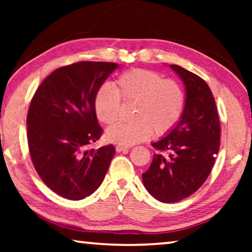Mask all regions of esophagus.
<instances>
[{
  "mask_svg": "<svg viewBox=\"0 0 252 252\" xmlns=\"http://www.w3.org/2000/svg\"><path fill=\"white\" fill-rule=\"evenodd\" d=\"M130 148H131V146H120V144H119V146L116 147V150H117V152H122V151L129 150Z\"/></svg>",
  "mask_w": 252,
  "mask_h": 252,
  "instance_id": "1",
  "label": "esophagus"
}]
</instances>
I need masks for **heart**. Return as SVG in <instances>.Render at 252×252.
<instances>
[{
	"instance_id": "obj_1",
	"label": "heart",
	"mask_w": 252,
	"mask_h": 252,
	"mask_svg": "<svg viewBox=\"0 0 252 252\" xmlns=\"http://www.w3.org/2000/svg\"><path fill=\"white\" fill-rule=\"evenodd\" d=\"M121 99L135 102L133 122H118L106 130L110 142L132 146L151 135L169 132L177 125L185 109L186 96L181 85L164 80L149 70H131L119 76L116 89L108 83L97 89L94 110L99 120L111 125L118 119Z\"/></svg>"
}]
</instances>
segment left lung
I'll use <instances>...</instances> for the list:
<instances>
[{
	"instance_id": "obj_1",
	"label": "left lung",
	"mask_w": 252,
	"mask_h": 252,
	"mask_svg": "<svg viewBox=\"0 0 252 252\" xmlns=\"http://www.w3.org/2000/svg\"><path fill=\"white\" fill-rule=\"evenodd\" d=\"M170 67L185 85V109L177 125L152 142L158 152L142 173L148 192L163 203L178 202L194 193L210 174L220 147L218 111L209 85L181 66Z\"/></svg>"
}]
</instances>
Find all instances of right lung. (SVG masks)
Instances as JSON below:
<instances>
[{
	"label": "right lung",
	"instance_id": "add662e5",
	"mask_svg": "<svg viewBox=\"0 0 252 252\" xmlns=\"http://www.w3.org/2000/svg\"><path fill=\"white\" fill-rule=\"evenodd\" d=\"M119 66L85 61L60 67L41 83L31 101L27 118L30 155L42 181L63 198L91 195L116 155L112 144L87 148L102 133L95 93Z\"/></svg>",
	"mask_w": 252,
	"mask_h": 252
}]
</instances>
